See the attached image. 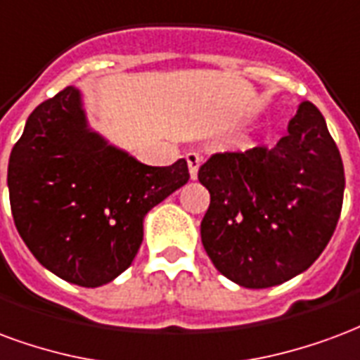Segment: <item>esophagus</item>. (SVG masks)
Segmentation results:
<instances>
[{"instance_id":"34e87169","label":"esophagus","mask_w":360,"mask_h":360,"mask_svg":"<svg viewBox=\"0 0 360 360\" xmlns=\"http://www.w3.org/2000/svg\"><path fill=\"white\" fill-rule=\"evenodd\" d=\"M186 161H188V169H190V178L195 180L198 178L199 165H201V157L195 151H190V153H186Z\"/></svg>"}]
</instances>
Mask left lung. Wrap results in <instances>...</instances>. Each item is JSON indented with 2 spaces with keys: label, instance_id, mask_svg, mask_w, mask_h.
<instances>
[{
  "label": "left lung",
  "instance_id": "left-lung-1",
  "mask_svg": "<svg viewBox=\"0 0 360 360\" xmlns=\"http://www.w3.org/2000/svg\"><path fill=\"white\" fill-rule=\"evenodd\" d=\"M211 193L201 241L220 274L251 290L305 272L334 234L345 174L322 112L299 105L276 146L214 153L199 169Z\"/></svg>",
  "mask_w": 360,
  "mask_h": 360
}]
</instances>
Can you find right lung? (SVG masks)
Segmentation results:
<instances>
[{
	"label": "right lung",
	"instance_id": "1",
	"mask_svg": "<svg viewBox=\"0 0 360 360\" xmlns=\"http://www.w3.org/2000/svg\"><path fill=\"white\" fill-rule=\"evenodd\" d=\"M188 180L186 159L149 167L90 130L75 86L34 109L7 169L26 248L55 276L82 288L107 284L132 264L143 217Z\"/></svg>",
	"mask_w": 360,
	"mask_h": 360
}]
</instances>
